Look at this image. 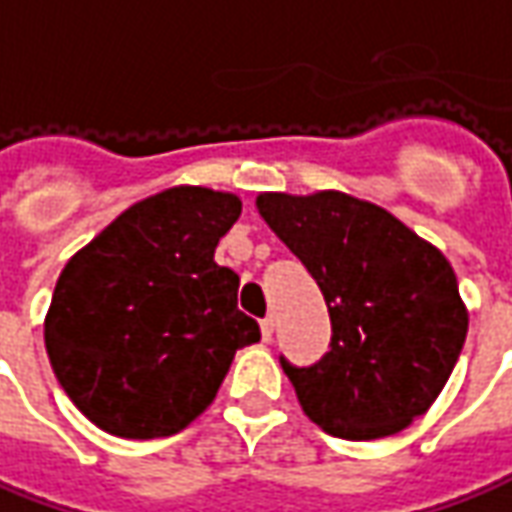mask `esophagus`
<instances>
[{
	"label": "esophagus",
	"mask_w": 512,
	"mask_h": 512,
	"mask_svg": "<svg viewBox=\"0 0 512 512\" xmlns=\"http://www.w3.org/2000/svg\"><path fill=\"white\" fill-rule=\"evenodd\" d=\"M260 333H263L266 342H271V336H274V316H266V319L260 322Z\"/></svg>",
	"instance_id": "obj_1"
}]
</instances>
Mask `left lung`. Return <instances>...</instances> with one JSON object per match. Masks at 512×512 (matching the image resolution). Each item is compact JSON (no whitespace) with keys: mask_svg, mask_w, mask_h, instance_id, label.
Listing matches in <instances>:
<instances>
[{"mask_svg":"<svg viewBox=\"0 0 512 512\" xmlns=\"http://www.w3.org/2000/svg\"><path fill=\"white\" fill-rule=\"evenodd\" d=\"M257 210L328 302V353L311 367L280 356L302 412L344 440L406 429L443 392L468 333L451 263L347 193H263Z\"/></svg>","mask_w":512,"mask_h":512,"instance_id":"8db88e82","label":"left lung"}]
</instances>
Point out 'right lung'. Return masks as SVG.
Wrapping results in <instances>:
<instances>
[{"label": "right lung", "mask_w": 512, "mask_h": 512, "mask_svg": "<svg viewBox=\"0 0 512 512\" xmlns=\"http://www.w3.org/2000/svg\"><path fill=\"white\" fill-rule=\"evenodd\" d=\"M241 198L170 187L137 201L61 271L44 344L52 373L95 426L170 437L215 398L235 350L260 339L238 274L215 246Z\"/></svg>", "instance_id": "obj_1"}]
</instances>
